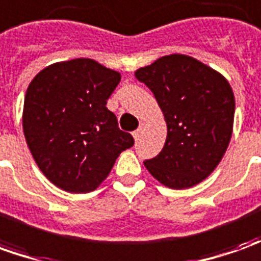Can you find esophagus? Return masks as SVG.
Segmentation results:
<instances>
[{
  "label": "esophagus",
  "instance_id": "obj_1",
  "mask_svg": "<svg viewBox=\"0 0 261 261\" xmlns=\"http://www.w3.org/2000/svg\"><path fill=\"white\" fill-rule=\"evenodd\" d=\"M143 127H144V125H143V124H141V125H140V127H138L137 130L134 131V133H133V137L136 138V140H138V137H140V134H141V133H143Z\"/></svg>",
  "mask_w": 261,
  "mask_h": 261
}]
</instances>
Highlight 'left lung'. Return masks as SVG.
Segmentation results:
<instances>
[{"instance_id": "8db88e82", "label": "left lung", "mask_w": 261, "mask_h": 261, "mask_svg": "<svg viewBox=\"0 0 261 261\" xmlns=\"http://www.w3.org/2000/svg\"><path fill=\"white\" fill-rule=\"evenodd\" d=\"M151 90L167 123L160 153L144 161L154 178L170 189H189L217 167L227 150L234 94L217 71L191 57L171 54L136 71Z\"/></svg>"}]
</instances>
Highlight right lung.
Segmentation results:
<instances>
[{
  "mask_svg": "<svg viewBox=\"0 0 261 261\" xmlns=\"http://www.w3.org/2000/svg\"><path fill=\"white\" fill-rule=\"evenodd\" d=\"M120 80L117 71L77 58L44 68L28 86L24 136L37 166L57 187L93 191L120 153L134 145L107 108Z\"/></svg>",
  "mask_w": 261,
  "mask_h": 261,
  "instance_id": "obj_1",
  "label": "right lung"
}]
</instances>
